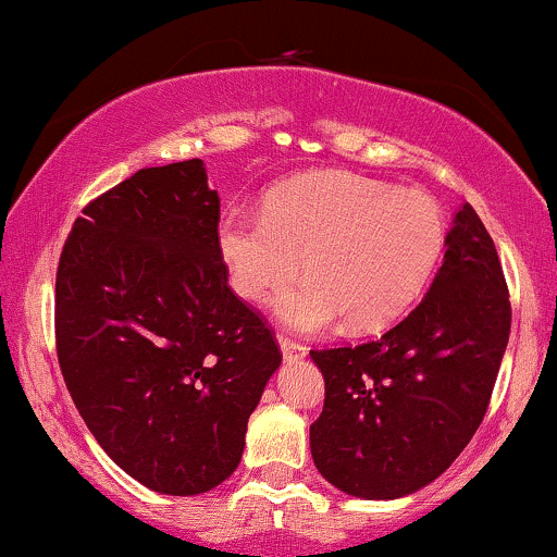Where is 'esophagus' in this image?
Here are the masks:
<instances>
[{"label":"esophagus","mask_w":557,"mask_h":557,"mask_svg":"<svg viewBox=\"0 0 557 557\" xmlns=\"http://www.w3.org/2000/svg\"><path fill=\"white\" fill-rule=\"evenodd\" d=\"M278 345H281V352H284V360H299V357L307 355V345H301V342H296L292 337H278Z\"/></svg>","instance_id":"34e87169"}]
</instances>
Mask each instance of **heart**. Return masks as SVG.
Segmentation results:
<instances>
[{"label": "heart", "mask_w": 557, "mask_h": 557, "mask_svg": "<svg viewBox=\"0 0 557 557\" xmlns=\"http://www.w3.org/2000/svg\"><path fill=\"white\" fill-rule=\"evenodd\" d=\"M218 248L235 294L276 296V317L296 332H317L345 317L352 332L400 319L429 288L446 248V215L421 189H400L360 174H307L273 187L261 212L227 210Z\"/></svg>", "instance_id": "1"}]
</instances>
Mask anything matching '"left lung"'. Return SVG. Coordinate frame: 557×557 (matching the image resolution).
I'll return each instance as SVG.
<instances>
[{
  "label": "left lung",
  "instance_id": "8db88e82",
  "mask_svg": "<svg viewBox=\"0 0 557 557\" xmlns=\"http://www.w3.org/2000/svg\"><path fill=\"white\" fill-rule=\"evenodd\" d=\"M512 307L497 248L467 202L436 278L380 339L311 349L324 408L309 444L319 474L362 499H395L451 467L484 421Z\"/></svg>",
  "mask_w": 557,
  "mask_h": 557
}]
</instances>
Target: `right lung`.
Listing matches in <instances>:
<instances>
[{"label":"right lung","mask_w":557,"mask_h":557,"mask_svg":"<svg viewBox=\"0 0 557 557\" xmlns=\"http://www.w3.org/2000/svg\"><path fill=\"white\" fill-rule=\"evenodd\" d=\"M202 159L149 166L83 208L55 278V349L98 444L149 490L189 497L238 469L281 364L227 286Z\"/></svg>","instance_id":"add662e5"}]
</instances>
